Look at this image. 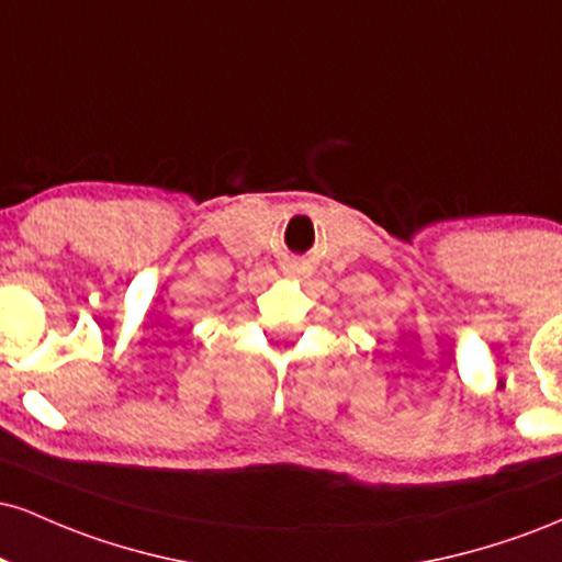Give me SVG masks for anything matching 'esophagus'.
<instances>
[{"mask_svg": "<svg viewBox=\"0 0 562 562\" xmlns=\"http://www.w3.org/2000/svg\"><path fill=\"white\" fill-rule=\"evenodd\" d=\"M288 272L290 274H301L303 267H301V263H288Z\"/></svg>", "mask_w": 562, "mask_h": 562, "instance_id": "1", "label": "esophagus"}]
</instances>
